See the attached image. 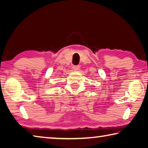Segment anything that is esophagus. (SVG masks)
I'll list each match as a JSON object with an SVG mask.
<instances>
[{
	"mask_svg": "<svg viewBox=\"0 0 148 148\" xmlns=\"http://www.w3.org/2000/svg\"><path fill=\"white\" fill-rule=\"evenodd\" d=\"M79 69H80V66H73V71H78L79 70Z\"/></svg>",
	"mask_w": 148,
	"mask_h": 148,
	"instance_id": "obj_1",
	"label": "esophagus"
}]
</instances>
